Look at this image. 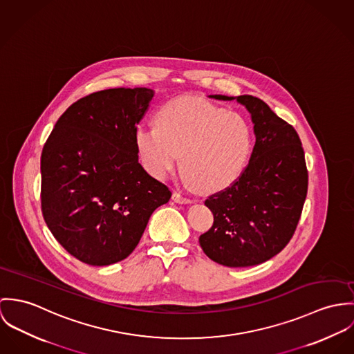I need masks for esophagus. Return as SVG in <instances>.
<instances>
[{
    "label": "esophagus",
    "instance_id": "esophagus-1",
    "mask_svg": "<svg viewBox=\"0 0 354 354\" xmlns=\"http://www.w3.org/2000/svg\"><path fill=\"white\" fill-rule=\"evenodd\" d=\"M172 201L176 202V203H192V201L189 198H185V196L179 194V193H174L172 194Z\"/></svg>",
    "mask_w": 354,
    "mask_h": 354
}]
</instances>
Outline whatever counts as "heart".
Here are the masks:
<instances>
[{
  "label": "heart",
  "instance_id": "b5f03b06",
  "mask_svg": "<svg viewBox=\"0 0 354 354\" xmlns=\"http://www.w3.org/2000/svg\"><path fill=\"white\" fill-rule=\"evenodd\" d=\"M134 140L145 168L158 179L176 168L182 153L186 182L203 193L232 185L252 148L245 119L194 96L164 103L156 124L137 126Z\"/></svg>",
  "mask_w": 354,
  "mask_h": 354
}]
</instances>
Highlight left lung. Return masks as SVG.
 <instances>
[{"mask_svg":"<svg viewBox=\"0 0 354 354\" xmlns=\"http://www.w3.org/2000/svg\"><path fill=\"white\" fill-rule=\"evenodd\" d=\"M244 106L254 123L255 145L235 183L205 201L214 221L199 236L203 252L228 268L259 265L290 240L301 216L308 172L296 130L251 95H209Z\"/></svg>","mask_w":354,"mask_h":354,"instance_id":"1","label":"left lung"}]
</instances>
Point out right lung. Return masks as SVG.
<instances>
[{
    "label": "right lung",
    "instance_id": "obj_1",
    "mask_svg": "<svg viewBox=\"0 0 354 354\" xmlns=\"http://www.w3.org/2000/svg\"><path fill=\"white\" fill-rule=\"evenodd\" d=\"M155 91L111 88L73 103L40 158L41 213L75 258L107 266L137 247L171 192L138 162L134 133Z\"/></svg>",
    "mask_w": 354,
    "mask_h": 354
}]
</instances>
